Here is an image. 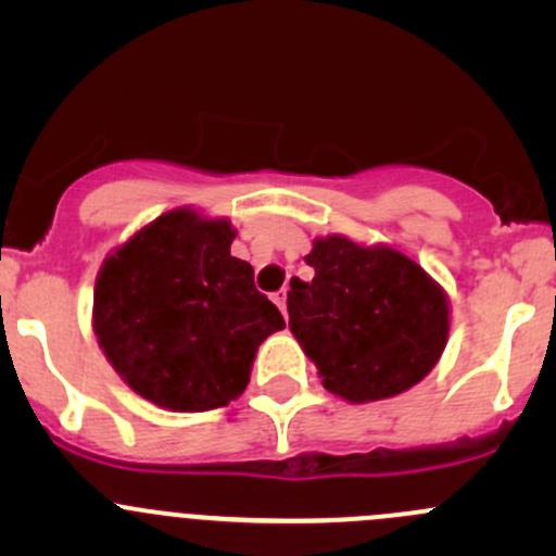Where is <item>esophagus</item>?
Wrapping results in <instances>:
<instances>
[{"label": "esophagus", "instance_id": "esophagus-1", "mask_svg": "<svg viewBox=\"0 0 556 556\" xmlns=\"http://www.w3.org/2000/svg\"><path fill=\"white\" fill-rule=\"evenodd\" d=\"M271 301H274V304H277L279 306V312H282V314H288V290H277V293H274L271 295Z\"/></svg>", "mask_w": 556, "mask_h": 556}]
</instances>
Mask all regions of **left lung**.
Wrapping results in <instances>:
<instances>
[{
  "mask_svg": "<svg viewBox=\"0 0 556 556\" xmlns=\"http://www.w3.org/2000/svg\"><path fill=\"white\" fill-rule=\"evenodd\" d=\"M304 261L314 279H290V330L325 390L384 401L433 371L450 339V299L417 261L341 233L314 239Z\"/></svg>",
  "mask_w": 556,
  "mask_h": 556,
  "instance_id": "1",
  "label": "left lung"
}]
</instances>
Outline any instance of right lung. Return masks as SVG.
I'll return each instance as SVG.
<instances>
[{
	"label": "right lung",
	"instance_id": "right-lung-1",
	"mask_svg": "<svg viewBox=\"0 0 556 556\" xmlns=\"http://www.w3.org/2000/svg\"><path fill=\"white\" fill-rule=\"evenodd\" d=\"M226 217L164 212L112 250L93 288V333L110 366L144 401L210 412L237 401L255 352L285 328L231 255Z\"/></svg>",
	"mask_w": 556,
	"mask_h": 556
}]
</instances>
